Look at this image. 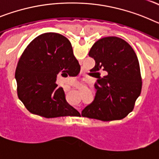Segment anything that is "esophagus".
<instances>
[{"label": "esophagus", "instance_id": "obj_1", "mask_svg": "<svg viewBox=\"0 0 159 159\" xmlns=\"http://www.w3.org/2000/svg\"><path fill=\"white\" fill-rule=\"evenodd\" d=\"M69 90H70V88H69V87H68V88H66V92H67V91H69Z\"/></svg>", "mask_w": 159, "mask_h": 159}]
</instances>
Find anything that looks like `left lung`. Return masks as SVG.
Wrapping results in <instances>:
<instances>
[{"mask_svg":"<svg viewBox=\"0 0 159 159\" xmlns=\"http://www.w3.org/2000/svg\"><path fill=\"white\" fill-rule=\"evenodd\" d=\"M88 55L95 61L91 71L98 79L96 93L81 116L102 121L123 119L134 109L141 93L142 77L135 52L121 38L108 36L97 40ZM100 70L108 74L100 77Z\"/></svg>","mask_w":159,"mask_h":159,"instance_id":"1","label":"left lung"}]
</instances>
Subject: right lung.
<instances>
[{"instance_id": "add662e5", "label": "right lung", "mask_w": 159, "mask_h": 159, "mask_svg": "<svg viewBox=\"0 0 159 159\" xmlns=\"http://www.w3.org/2000/svg\"><path fill=\"white\" fill-rule=\"evenodd\" d=\"M80 68L70 41L55 32L38 36L25 49L16 66L17 95L31 113L45 118L74 116L57 75L75 76Z\"/></svg>"}]
</instances>
